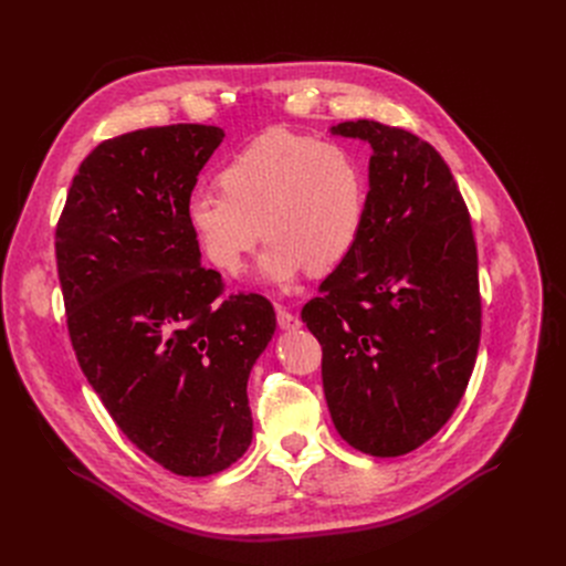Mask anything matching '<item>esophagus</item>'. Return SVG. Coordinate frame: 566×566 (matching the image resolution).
Segmentation results:
<instances>
[{
	"instance_id": "esophagus-1",
	"label": "esophagus",
	"mask_w": 566,
	"mask_h": 566,
	"mask_svg": "<svg viewBox=\"0 0 566 566\" xmlns=\"http://www.w3.org/2000/svg\"><path fill=\"white\" fill-rule=\"evenodd\" d=\"M276 319H279V327L281 329H297L302 322H300V317L294 315L290 308H285V306H276Z\"/></svg>"
}]
</instances>
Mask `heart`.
<instances>
[{"label": "heart", "mask_w": 566, "mask_h": 566, "mask_svg": "<svg viewBox=\"0 0 566 566\" xmlns=\"http://www.w3.org/2000/svg\"><path fill=\"white\" fill-rule=\"evenodd\" d=\"M220 191L186 198V223L207 260L237 276L269 239L262 276L287 285L302 269L329 274L355 251L366 219V175L343 145L283 128L241 147L219 175Z\"/></svg>", "instance_id": "b5f03b06"}]
</instances>
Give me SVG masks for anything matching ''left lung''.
Wrapping results in <instances>:
<instances>
[{"instance_id": "8db88e82", "label": "left lung", "mask_w": 566, "mask_h": 566, "mask_svg": "<svg viewBox=\"0 0 566 566\" xmlns=\"http://www.w3.org/2000/svg\"><path fill=\"white\" fill-rule=\"evenodd\" d=\"M332 130L373 147L366 219L302 319L322 345L340 438L387 459L433 438L468 389L481 338L476 241L433 145L373 119Z\"/></svg>"}]
</instances>
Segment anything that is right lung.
Instances as JSON below:
<instances>
[{
  "label": "right lung",
  "instance_id": "add662e5",
  "mask_svg": "<svg viewBox=\"0 0 566 566\" xmlns=\"http://www.w3.org/2000/svg\"><path fill=\"white\" fill-rule=\"evenodd\" d=\"M226 138L172 124L103 140L55 230L71 345L122 433L181 476L230 468L253 440L247 382L276 329L258 292L200 264L186 198Z\"/></svg>",
  "mask_w": 566,
  "mask_h": 566
}]
</instances>
